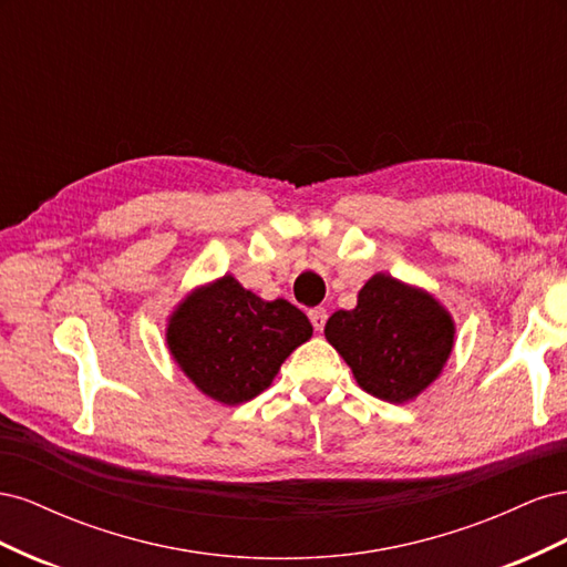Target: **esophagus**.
Instances as JSON below:
<instances>
[{
    "label": "esophagus",
    "mask_w": 567,
    "mask_h": 567,
    "mask_svg": "<svg viewBox=\"0 0 567 567\" xmlns=\"http://www.w3.org/2000/svg\"><path fill=\"white\" fill-rule=\"evenodd\" d=\"M326 319H329V312H326L323 307H315V310H310V321L317 331H323Z\"/></svg>",
    "instance_id": "esophagus-1"
}]
</instances>
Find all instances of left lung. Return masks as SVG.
<instances>
[{
    "instance_id": "1",
    "label": "left lung",
    "mask_w": 567,
    "mask_h": 567,
    "mask_svg": "<svg viewBox=\"0 0 567 567\" xmlns=\"http://www.w3.org/2000/svg\"><path fill=\"white\" fill-rule=\"evenodd\" d=\"M326 340L346 359L357 383L392 404L431 385L454 346V321L421 288L375 274L359 290L354 310L326 321Z\"/></svg>"
}]
</instances>
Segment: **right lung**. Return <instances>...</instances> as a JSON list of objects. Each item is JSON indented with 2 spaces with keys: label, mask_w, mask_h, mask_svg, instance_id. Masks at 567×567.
<instances>
[{
  "label": "right lung",
  "mask_w": 567,
  "mask_h": 567,
  "mask_svg": "<svg viewBox=\"0 0 567 567\" xmlns=\"http://www.w3.org/2000/svg\"><path fill=\"white\" fill-rule=\"evenodd\" d=\"M310 336L312 323L296 305L257 298L234 277L198 288L167 326V346L182 371L221 404L257 398Z\"/></svg>",
  "instance_id": "1"
}]
</instances>
